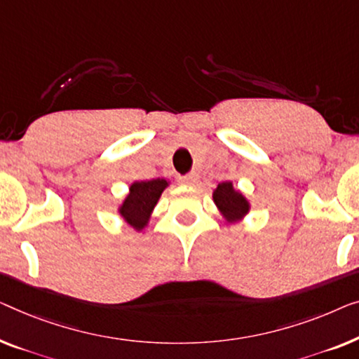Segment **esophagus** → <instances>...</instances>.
Instances as JSON below:
<instances>
[{
    "mask_svg": "<svg viewBox=\"0 0 359 359\" xmlns=\"http://www.w3.org/2000/svg\"><path fill=\"white\" fill-rule=\"evenodd\" d=\"M181 183L186 184V186H197V183H199V175H197V173L184 175L183 178H181Z\"/></svg>",
    "mask_w": 359,
    "mask_h": 359,
    "instance_id": "obj_1",
    "label": "esophagus"
}]
</instances>
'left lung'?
<instances>
[{"instance_id":"obj_1","label":"left lung","mask_w":359,"mask_h":359,"mask_svg":"<svg viewBox=\"0 0 359 359\" xmlns=\"http://www.w3.org/2000/svg\"><path fill=\"white\" fill-rule=\"evenodd\" d=\"M212 199L223 220L230 225L241 222L251 210V202L240 189L233 186L231 181H223L218 184L212 192Z\"/></svg>"}]
</instances>
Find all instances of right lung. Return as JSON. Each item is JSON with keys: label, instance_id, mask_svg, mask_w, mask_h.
I'll return each instance as SVG.
<instances>
[{"label": "right lung", "instance_id": "obj_1", "mask_svg": "<svg viewBox=\"0 0 359 359\" xmlns=\"http://www.w3.org/2000/svg\"><path fill=\"white\" fill-rule=\"evenodd\" d=\"M171 183L165 178L133 181L128 194L118 205V215L134 231L141 233L149 226L155 205L158 204L162 192Z\"/></svg>", "mask_w": 359, "mask_h": 359}]
</instances>
